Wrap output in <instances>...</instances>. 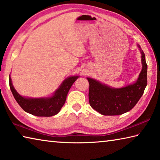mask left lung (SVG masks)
Instances as JSON below:
<instances>
[{
	"mask_svg": "<svg viewBox=\"0 0 160 160\" xmlns=\"http://www.w3.org/2000/svg\"><path fill=\"white\" fill-rule=\"evenodd\" d=\"M141 53L142 70L138 80L132 85L122 88H113L92 78H88L90 83L89 102L92 109L104 116L121 115L133 108L144 93L147 86L148 66L145 53Z\"/></svg>",
	"mask_w": 160,
	"mask_h": 160,
	"instance_id": "8db88e82",
	"label": "left lung"
}]
</instances>
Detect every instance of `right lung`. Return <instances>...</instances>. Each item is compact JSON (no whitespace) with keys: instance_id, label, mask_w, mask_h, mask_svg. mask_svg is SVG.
Wrapping results in <instances>:
<instances>
[{"instance_id":"right-lung-1","label":"right lung","mask_w":160,"mask_h":160,"mask_svg":"<svg viewBox=\"0 0 160 160\" xmlns=\"http://www.w3.org/2000/svg\"><path fill=\"white\" fill-rule=\"evenodd\" d=\"M78 76L67 78L54 92L53 95L47 98H28L21 96L12 85L9 76L10 88L18 104L25 112L37 116H52L60 112L66 100L67 94L72 84Z\"/></svg>"}]
</instances>
